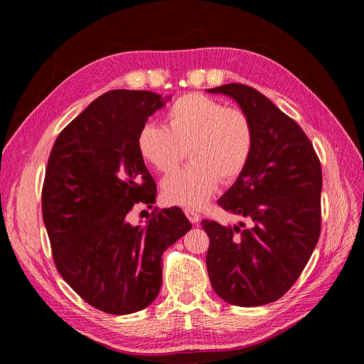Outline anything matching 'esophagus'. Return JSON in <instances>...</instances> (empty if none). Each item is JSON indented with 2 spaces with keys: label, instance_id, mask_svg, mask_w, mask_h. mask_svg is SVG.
I'll list each match as a JSON object with an SVG mask.
<instances>
[{
  "label": "esophagus",
  "instance_id": "1",
  "mask_svg": "<svg viewBox=\"0 0 364 364\" xmlns=\"http://www.w3.org/2000/svg\"><path fill=\"white\" fill-rule=\"evenodd\" d=\"M185 215L188 217V220H190V222H191L193 225H197V223L200 222V215L197 214V211H194V209L186 208V209H185Z\"/></svg>",
  "mask_w": 364,
  "mask_h": 364
}]
</instances>
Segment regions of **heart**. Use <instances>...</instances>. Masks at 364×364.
<instances>
[{"label": "heart", "instance_id": "obj_1", "mask_svg": "<svg viewBox=\"0 0 364 364\" xmlns=\"http://www.w3.org/2000/svg\"><path fill=\"white\" fill-rule=\"evenodd\" d=\"M167 127L146 124L139 130L142 159L161 173H171L188 149L191 164L162 182L164 199L185 208H200L217 190L218 181L234 182L249 162L253 134L240 109L202 94H186L165 115Z\"/></svg>", "mask_w": 364, "mask_h": 364}]
</instances>
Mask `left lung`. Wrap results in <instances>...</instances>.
Here are the masks:
<instances>
[{"mask_svg": "<svg viewBox=\"0 0 364 364\" xmlns=\"http://www.w3.org/2000/svg\"><path fill=\"white\" fill-rule=\"evenodd\" d=\"M208 92L235 100L253 134L245 171L218 199L250 228L203 220L209 281L228 304L266 305L290 290L317 245L322 167L299 124L257 90L228 83Z\"/></svg>", "mask_w": 364, "mask_h": 364, "instance_id": "1", "label": "left lung"}]
</instances>
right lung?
<instances>
[{
    "label": "right lung",
    "instance_id": "right-lung-1",
    "mask_svg": "<svg viewBox=\"0 0 364 364\" xmlns=\"http://www.w3.org/2000/svg\"><path fill=\"white\" fill-rule=\"evenodd\" d=\"M171 97L115 90L94 100L51 149L42 217L60 277L109 314L144 310L161 290L162 253L191 229L178 206L132 225L136 203L156 202L138 150L139 130Z\"/></svg>",
    "mask_w": 364,
    "mask_h": 364
}]
</instances>
